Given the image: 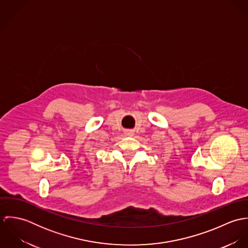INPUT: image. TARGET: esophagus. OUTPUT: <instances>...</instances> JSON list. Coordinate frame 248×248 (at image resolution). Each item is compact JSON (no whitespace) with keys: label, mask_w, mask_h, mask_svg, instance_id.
Returning <instances> with one entry per match:
<instances>
[{"label":"esophagus","mask_w":248,"mask_h":248,"mask_svg":"<svg viewBox=\"0 0 248 248\" xmlns=\"http://www.w3.org/2000/svg\"><path fill=\"white\" fill-rule=\"evenodd\" d=\"M131 134H132V133H128V135H131Z\"/></svg>","instance_id":"obj_1"}]
</instances>
